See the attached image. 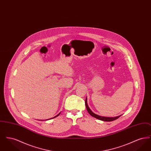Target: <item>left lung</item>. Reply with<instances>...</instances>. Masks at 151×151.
Masks as SVG:
<instances>
[{
	"mask_svg": "<svg viewBox=\"0 0 151 151\" xmlns=\"http://www.w3.org/2000/svg\"><path fill=\"white\" fill-rule=\"evenodd\" d=\"M86 101H85V104H86V109H87V111L89 113V114L93 116L94 118L98 119H100L101 121H106V122H110V121H113L115 119H118V118H119L121 115H119V116H115V117H106V116H102L100 115H97L96 114H94V113H93L92 111V110L90 109V108H89L88 105V104H87V100H86Z\"/></svg>",
	"mask_w": 151,
	"mask_h": 151,
	"instance_id": "left-lung-1",
	"label": "left lung"
}]
</instances>
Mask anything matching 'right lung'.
Returning a JSON list of instances; mask_svg holds the SVG:
<instances>
[{"mask_svg": "<svg viewBox=\"0 0 151 151\" xmlns=\"http://www.w3.org/2000/svg\"><path fill=\"white\" fill-rule=\"evenodd\" d=\"M59 114H60V113H59V114H58L57 115H56V116H54V117H53V118H50V119H52V118H55V117H57V116H58V115H59ZM47 120H48V119H47Z\"/></svg>", "mask_w": 151, "mask_h": 151, "instance_id": "add662e5", "label": "right lung"}]
</instances>
